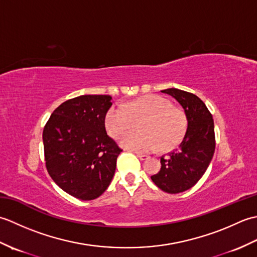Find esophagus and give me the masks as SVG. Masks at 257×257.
<instances>
[{
    "instance_id": "34e87169",
    "label": "esophagus",
    "mask_w": 257,
    "mask_h": 257,
    "mask_svg": "<svg viewBox=\"0 0 257 257\" xmlns=\"http://www.w3.org/2000/svg\"><path fill=\"white\" fill-rule=\"evenodd\" d=\"M136 155H137V157L139 158L140 160H147V159H149V156H147V155H144V154H139V152H136Z\"/></svg>"
}]
</instances>
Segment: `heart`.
Instances as JSON below:
<instances>
[{"instance_id":"heart-1","label":"heart","mask_w":257,"mask_h":257,"mask_svg":"<svg viewBox=\"0 0 257 257\" xmlns=\"http://www.w3.org/2000/svg\"><path fill=\"white\" fill-rule=\"evenodd\" d=\"M141 120V133L123 138L121 145L124 148L139 152H152L159 147L168 150L181 140L185 132L183 113L158 95L112 106L106 113L105 125L111 137L120 138L133 132Z\"/></svg>"}]
</instances>
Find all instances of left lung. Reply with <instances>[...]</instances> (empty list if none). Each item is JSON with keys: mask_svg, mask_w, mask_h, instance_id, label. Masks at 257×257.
I'll use <instances>...</instances> for the list:
<instances>
[{"mask_svg": "<svg viewBox=\"0 0 257 257\" xmlns=\"http://www.w3.org/2000/svg\"><path fill=\"white\" fill-rule=\"evenodd\" d=\"M161 91L182 106L188 121L181 143L170 154L161 157L160 171L151 176L158 188L174 194L192 188L209 167L215 150L214 121L198 96L177 88Z\"/></svg>", "mask_w": 257, "mask_h": 257, "instance_id": "1", "label": "left lung"}]
</instances>
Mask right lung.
<instances>
[{
	"label": "right lung",
	"instance_id": "1",
	"mask_svg": "<svg viewBox=\"0 0 257 257\" xmlns=\"http://www.w3.org/2000/svg\"><path fill=\"white\" fill-rule=\"evenodd\" d=\"M108 95H83L53 111L43 130L46 169L59 188L74 198L89 201L110 184L122 150L109 137Z\"/></svg>",
	"mask_w": 257,
	"mask_h": 257
}]
</instances>
